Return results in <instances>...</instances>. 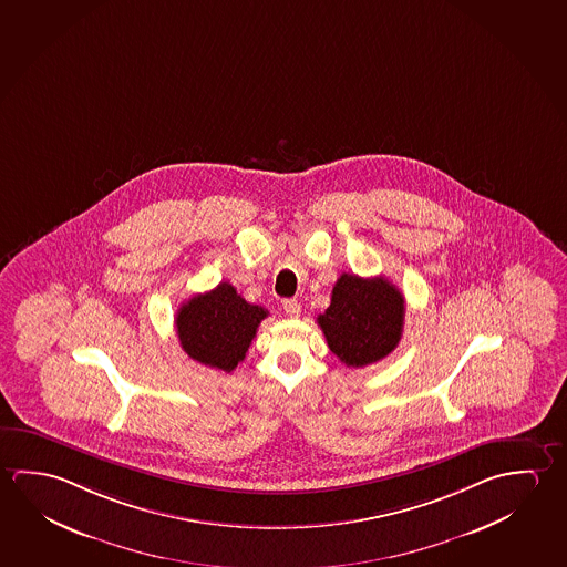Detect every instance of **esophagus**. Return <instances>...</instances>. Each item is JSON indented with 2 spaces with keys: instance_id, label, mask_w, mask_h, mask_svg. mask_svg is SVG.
I'll return each mask as SVG.
<instances>
[{
  "instance_id": "obj_1",
  "label": "esophagus",
  "mask_w": 567,
  "mask_h": 567,
  "mask_svg": "<svg viewBox=\"0 0 567 567\" xmlns=\"http://www.w3.org/2000/svg\"><path fill=\"white\" fill-rule=\"evenodd\" d=\"M282 310H285V315L290 316V318H298L300 312H302V307H300V302L298 300H285L282 302Z\"/></svg>"
}]
</instances>
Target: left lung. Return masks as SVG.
<instances>
[{
	"instance_id": "8db88e82",
	"label": "left lung",
	"mask_w": 567,
	"mask_h": 567,
	"mask_svg": "<svg viewBox=\"0 0 567 567\" xmlns=\"http://www.w3.org/2000/svg\"><path fill=\"white\" fill-rule=\"evenodd\" d=\"M316 320L340 362L363 368L380 362L398 348L405 298L383 277L362 279L343 272L332 288L330 307Z\"/></svg>"
}]
</instances>
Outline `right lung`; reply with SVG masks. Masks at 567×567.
Masks as SVG:
<instances>
[{
  "instance_id": "1",
  "label": "right lung",
  "mask_w": 567,
  "mask_h": 567,
  "mask_svg": "<svg viewBox=\"0 0 567 567\" xmlns=\"http://www.w3.org/2000/svg\"><path fill=\"white\" fill-rule=\"evenodd\" d=\"M269 312L249 305L237 288L219 282L214 290L195 295L176 315L177 338L184 352L215 370L233 372L257 334L260 320Z\"/></svg>"
}]
</instances>
